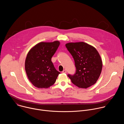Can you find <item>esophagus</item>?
Segmentation results:
<instances>
[{"label": "esophagus", "instance_id": "34e87169", "mask_svg": "<svg viewBox=\"0 0 124 124\" xmlns=\"http://www.w3.org/2000/svg\"><path fill=\"white\" fill-rule=\"evenodd\" d=\"M62 73H67V70H64L62 72Z\"/></svg>", "mask_w": 124, "mask_h": 124}]
</instances>
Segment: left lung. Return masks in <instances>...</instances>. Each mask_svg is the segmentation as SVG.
Instances as JSON below:
<instances>
[{
  "mask_svg": "<svg viewBox=\"0 0 124 124\" xmlns=\"http://www.w3.org/2000/svg\"><path fill=\"white\" fill-rule=\"evenodd\" d=\"M65 45L74 59L76 67V74L68 75L72 83L81 88H87L96 83L102 67L97 49L82 42L69 43Z\"/></svg>",
  "mask_w": 124,
  "mask_h": 124,
  "instance_id": "left-lung-1",
  "label": "left lung"
}]
</instances>
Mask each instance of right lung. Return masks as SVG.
Returning <instances> with one entry per match:
<instances>
[{"mask_svg":"<svg viewBox=\"0 0 124 124\" xmlns=\"http://www.w3.org/2000/svg\"><path fill=\"white\" fill-rule=\"evenodd\" d=\"M60 42H41L33 46L27 54L25 70L31 83L38 88H47L55 82L60 72L55 69L51 58Z\"/></svg>","mask_w":124,"mask_h":124,"instance_id":"right-lung-1","label":"right lung"}]
</instances>
